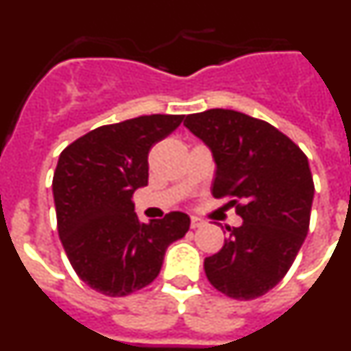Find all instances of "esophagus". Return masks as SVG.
<instances>
[{
  "label": "esophagus",
  "mask_w": 351,
  "mask_h": 351,
  "mask_svg": "<svg viewBox=\"0 0 351 351\" xmlns=\"http://www.w3.org/2000/svg\"><path fill=\"white\" fill-rule=\"evenodd\" d=\"M206 225V221L200 218H197V216H191V228H200V226Z\"/></svg>",
  "instance_id": "1"
}]
</instances>
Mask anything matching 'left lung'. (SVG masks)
I'll use <instances>...</instances> for the list:
<instances>
[{
  "instance_id": "8db88e82",
  "label": "left lung",
  "mask_w": 351,
  "mask_h": 351,
  "mask_svg": "<svg viewBox=\"0 0 351 351\" xmlns=\"http://www.w3.org/2000/svg\"><path fill=\"white\" fill-rule=\"evenodd\" d=\"M184 126L213 151L214 198H230L243 218L204 262L207 280L232 299H256L283 280L308 235L315 195L308 156L278 128L237 110L190 114Z\"/></svg>"
}]
</instances>
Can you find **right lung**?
Listing matches in <instances>:
<instances>
[{
  "mask_svg": "<svg viewBox=\"0 0 351 351\" xmlns=\"http://www.w3.org/2000/svg\"><path fill=\"white\" fill-rule=\"evenodd\" d=\"M184 116L153 114L105 125L71 142L52 179L58 232L71 267L108 297L153 283L165 251L184 237L190 216L179 210L141 223L132 197L147 184L149 151Z\"/></svg>",
  "mask_w": 351,
  "mask_h": 351,
  "instance_id": "1",
  "label": "right lung"
}]
</instances>
